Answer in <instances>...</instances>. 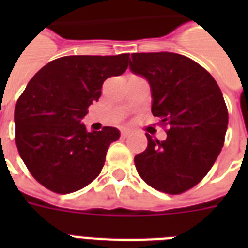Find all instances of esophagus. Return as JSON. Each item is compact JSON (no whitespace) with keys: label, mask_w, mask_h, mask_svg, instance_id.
I'll return each instance as SVG.
<instances>
[{"label":"esophagus","mask_w":248,"mask_h":248,"mask_svg":"<svg viewBox=\"0 0 248 248\" xmlns=\"http://www.w3.org/2000/svg\"><path fill=\"white\" fill-rule=\"evenodd\" d=\"M130 134H131V131H130V130H122V131H121V135L124 136V138H127V136H130Z\"/></svg>","instance_id":"1"}]
</instances>
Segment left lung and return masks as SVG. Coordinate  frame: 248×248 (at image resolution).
Returning <instances> with one entry per match:
<instances>
[{
  "label": "left lung",
  "instance_id": "obj_1",
  "mask_svg": "<svg viewBox=\"0 0 248 248\" xmlns=\"http://www.w3.org/2000/svg\"><path fill=\"white\" fill-rule=\"evenodd\" d=\"M130 69L149 82L152 113L169 127L162 141L147 134L136 170L159 192L184 193L206 176L224 145L228 109L221 90L203 67L175 52H135Z\"/></svg>",
  "mask_w": 248,
  "mask_h": 248
}]
</instances>
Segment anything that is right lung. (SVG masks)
Wrapping results in <instances>:
<instances>
[{
	"mask_svg": "<svg viewBox=\"0 0 248 248\" xmlns=\"http://www.w3.org/2000/svg\"><path fill=\"white\" fill-rule=\"evenodd\" d=\"M128 54L63 56L41 68L17 99L15 141L29 172L59 194L85 188L100 173L116 127L86 130L81 120L104 81L124 73Z\"/></svg>",
	"mask_w": 248,
	"mask_h": 248,
	"instance_id": "add662e5",
	"label": "right lung"
}]
</instances>
